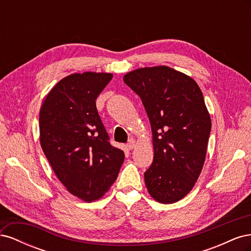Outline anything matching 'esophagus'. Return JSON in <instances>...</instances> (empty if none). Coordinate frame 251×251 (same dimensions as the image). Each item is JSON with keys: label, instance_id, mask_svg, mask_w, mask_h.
Here are the masks:
<instances>
[{"label": "esophagus", "instance_id": "1", "mask_svg": "<svg viewBox=\"0 0 251 251\" xmlns=\"http://www.w3.org/2000/svg\"><path fill=\"white\" fill-rule=\"evenodd\" d=\"M135 147V140L134 139H130L128 142L126 143V149L127 150H133Z\"/></svg>", "mask_w": 251, "mask_h": 251}]
</instances>
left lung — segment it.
<instances>
[{"instance_id": "1", "label": "left lung", "mask_w": 251, "mask_h": 251, "mask_svg": "<svg viewBox=\"0 0 251 251\" xmlns=\"http://www.w3.org/2000/svg\"><path fill=\"white\" fill-rule=\"evenodd\" d=\"M124 81L141 98L153 132L148 191L160 203L177 202L192 191L206 156L211 121L203 94L192 77L166 66L128 72Z\"/></svg>"}]
</instances>
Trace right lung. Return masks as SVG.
Instances as JSON below:
<instances>
[{"label": "right lung", "instance_id": "1", "mask_svg": "<svg viewBox=\"0 0 251 251\" xmlns=\"http://www.w3.org/2000/svg\"><path fill=\"white\" fill-rule=\"evenodd\" d=\"M110 73H75L59 80L40 111L41 146L58 180L87 202L100 199L116 180L125 153L110 143L96 98Z\"/></svg>", "mask_w": 251, "mask_h": 251}]
</instances>
